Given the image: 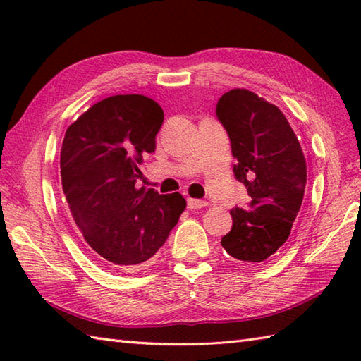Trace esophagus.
Here are the masks:
<instances>
[{"label": "esophagus", "mask_w": 361, "mask_h": 361, "mask_svg": "<svg viewBox=\"0 0 361 361\" xmlns=\"http://www.w3.org/2000/svg\"><path fill=\"white\" fill-rule=\"evenodd\" d=\"M208 206V202L197 200V198H188V208L189 209H202Z\"/></svg>", "instance_id": "34e87169"}]
</instances>
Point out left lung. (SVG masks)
Here are the masks:
<instances>
[{
	"label": "left lung",
	"instance_id": "left-lung-1",
	"mask_svg": "<svg viewBox=\"0 0 361 361\" xmlns=\"http://www.w3.org/2000/svg\"><path fill=\"white\" fill-rule=\"evenodd\" d=\"M231 141L234 175L247 188V208H233V228L221 247L243 262H264L288 239L301 208L307 166L298 137L278 106L235 88L217 102Z\"/></svg>",
	"mask_w": 361,
	"mask_h": 361
}]
</instances>
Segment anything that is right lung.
<instances>
[{
	"instance_id": "1",
	"label": "right lung",
	"mask_w": 361,
	"mask_h": 361,
	"mask_svg": "<svg viewBox=\"0 0 361 361\" xmlns=\"http://www.w3.org/2000/svg\"><path fill=\"white\" fill-rule=\"evenodd\" d=\"M163 121L153 99L118 94L90 106L63 137L60 173L71 216L93 256L116 270L149 260L186 209L178 192L135 186Z\"/></svg>"
}]
</instances>
